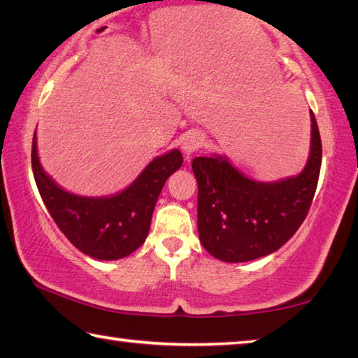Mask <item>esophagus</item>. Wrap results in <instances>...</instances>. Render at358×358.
Wrapping results in <instances>:
<instances>
[{
	"label": "esophagus",
	"instance_id": "esophagus-1",
	"mask_svg": "<svg viewBox=\"0 0 358 358\" xmlns=\"http://www.w3.org/2000/svg\"><path fill=\"white\" fill-rule=\"evenodd\" d=\"M202 147H203V137L199 134V132H191V134H187L183 138V142H181V150H183L186 159H189V157Z\"/></svg>",
	"mask_w": 358,
	"mask_h": 358
}]
</instances>
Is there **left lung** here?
<instances>
[{
  "label": "left lung",
  "instance_id": "1",
  "mask_svg": "<svg viewBox=\"0 0 358 358\" xmlns=\"http://www.w3.org/2000/svg\"><path fill=\"white\" fill-rule=\"evenodd\" d=\"M322 143L311 112V148L303 171L273 183L245 177L227 157H194L199 238L222 262H250L275 252L301 226L317 187Z\"/></svg>",
  "mask_w": 358,
  "mask_h": 358
}]
</instances>
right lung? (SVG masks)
<instances>
[{
    "mask_svg": "<svg viewBox=\"0 0 358 358\" xmlns=\"http://www.w3.org/2000/svg\"><path fill=\"white\" fill-rule=\"evenodd\" d=\"M183 164L180 150L155 157L132 183L115 196L85 197L64 191L44 172L33 137L31 166L48 213L72 245L99 260L129 256L143 245L162 186Z\"/></svg>",
    "mask_w": 358,
    "mask_h": 358,
    "instance_id": "right-lung-1",
    "label": "right lung"
}]
</instances>
